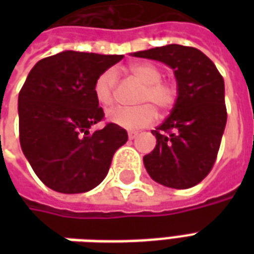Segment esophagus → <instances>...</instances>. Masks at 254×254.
Masks as SVG:
<instances>
[{
    "label": "esophagus",
    "mask_w": 254,
    "mask_h": 254,
    "mask_svg": "<svg viewBox=\"0 0 254 254\" xmlns=\"http://www.w3.org/2000/svg\"><path fill=\"white\" fill-rule=\"evenodd\" d=\"M137 134L138 132H136V130H129V132H127V137H129V140H133Z\"/></svg>",
    "instance_id": "esophagus-1"
}]
</instances>
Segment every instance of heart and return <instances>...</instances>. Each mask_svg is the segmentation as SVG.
<instances>
[{
	"mask_svg": "<svg viewBox=\"0 0 254 254\" xmlns=\"http://www.w3.org/2000/svg\"><path fill=\"white\" fill-rule=\"evenodd\" d=\"M129 70L140 83L144 84V88L138 96V102L143 105L136 107H114L107 111V120L118 127L138 129L149 125L156 118V109L150 105L151 103L160 110H171L178 100L180 89L174 81L160 80L162 70L154 64H133ZM117 83L118 77L114 69H107L96 77L94 95L100 106L109 107L113 105L116 98Z\"/></svg>",
	"mask_w": 254,
	"mask_h": 254,
	"instance_id": "heart-1",
	"label": "heart"
}]
</instances>
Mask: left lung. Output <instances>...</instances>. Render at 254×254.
I'll use <instances>...</instances> for the list:
<instances>
[{
  "instance_id": "left-lung-1",
  "label": "left lung",
  "mask_w": 254,
  "mask_h": 254,
  "mask_svg": "<svg viewBox=\"0 0 254 254\" xmlns=\"http://www.w3.org/2000/svg\"><path fill=\"white\" fill-rule=\"evenodd\" d=\"M133 56L173 67L180 89L171 114L152 130L156 147L144 156V166L160 185L194 187L212 170L226 127L223 77L215 64L194 47L167 45Z\"/></svg>"
}]
</instances>
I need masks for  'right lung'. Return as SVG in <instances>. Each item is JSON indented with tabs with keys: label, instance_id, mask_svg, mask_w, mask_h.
Instances as JSON below:
<instances>
[{
	"label": "right lung",
	"instance_id": "right-lung-1",
	"mask_svg": "<svg viewBox=\"0 0 254 254\" xmlns=\"http://www.w3.org/2000/svg\"><path fill=\"white\" fill-rule=\"evenodd\" d=\"M124 56L58 53L35 64L19 94V136L23 154L47 188L84 193L105 180L116 151L127 141L124 127L106 124L94 95L100 73Z\"/></svg>",
	"mask_w": 254,
	"mask_h": 254
}]
</instances>
